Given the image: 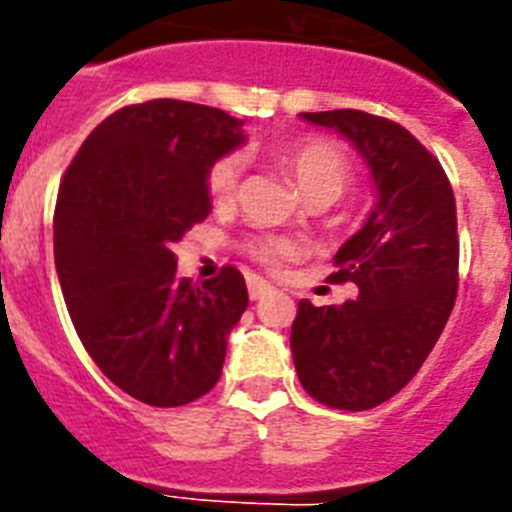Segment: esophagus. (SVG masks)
<instances>
[{
	"instance_id": "34e87169",
	"label": "esophagus",
	"mask_w": 512,
	"mask_h": 512,
	"mask_svg": "<svg viewBox=\"0 0 512 512\" xmlns=\"http://www.w3.org/2000/svg\"><path fill=\"white\" fill-rule=\"evenodd\" d=\"M247 287H249V297H252V300H263L265 295H271L273 292L271 284H268L265 279H260V276H249Z\"/></svg>"
}]
</instances>
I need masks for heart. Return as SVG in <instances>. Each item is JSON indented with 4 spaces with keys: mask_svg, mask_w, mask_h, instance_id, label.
<instances>
[{
    "mask_svg": "<svg viewBox=\"0 0 512 512\" xmlns=\"http://www.w3.org/2000/svg\"><path fill=\"white\" fill-rule=\"evenodd\" d=\"M273 156L289 175L295 177V183L300 185V191L308 201L332 204L348 191V185L356 177V164H353L350 154L332 140H287V143L273 146ZM241 172H244V162H241L239 154L217 156L215 162L207 167V175H204V188H207L209 199L215 204L231 201L239 191ZM247 252L263 265H268V268H279L295 255V247L287 239L263 236V239L249 241Z\"/></svg>",
    "mask_w": 512,
    "mask_h": 512,
    "instance_id": "b5f03b06",
    "label": "heart"
}]
</instances>
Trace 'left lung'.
Segmentation results:
<instances>
[{"label":"left lung","instance_id":"8db88e82","mask_svg":"<svg viewBox=\"0 0 512 512\" xmlns=\"http://www.w3.org/2000/svg\"><path fill=\"white\" fill-rule=\"evenodd\" d=\"M337 130L372 170L377 204L335 255L332 284H356L337 305L300 300L292 356L319 404L364 412L420 372L457 300V204L444 167L412 132L382 116L340 108L303 114Z\"/></svg>","mask_w":512,"mask_h":512}]
</instances>
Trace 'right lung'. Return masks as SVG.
I'll return each mask as SVG.
<instances>
[{"mask_svg":"<svg viewBox=\"0 0 512 512\" xmlns=\"http://www.w3.org/2000/svg\"><path fill=\"white\" fill-rule=\"evenodd\" d=\"M241 143V122L220 108L146 100L103 119L60 180L55 268L76 335L116 388L148 406L215 388L247 311L233 265L193 287L172 252L212 209L207 167Z\"/></svg>","mask_w":512,"mask_h":512,"instance_id":"1","label":"right lung"}]
</instances>
